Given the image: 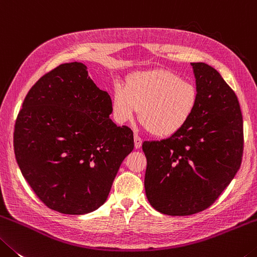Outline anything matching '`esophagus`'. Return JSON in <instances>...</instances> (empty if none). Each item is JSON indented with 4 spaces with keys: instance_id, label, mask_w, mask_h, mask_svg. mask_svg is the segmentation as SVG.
I'll use <instances>...</instances> for the list:
<instances>
[{
    "instance_id": "1",
    "label": "esophagus",
    "mask_w": 257,
    "mask_h": 257,
    "mask_svg": "<svg viewBox=\"0 0 257 257\" xmlns=\"http://www.w3.org/2000/svg\"><path fill=\"white\" fill-rule=\"evenodd\" d=\"M141 146H142L141 138L139 137L138 134H136V136H134V147H136V149H140Z\"/></svg>"
}]
</instances>
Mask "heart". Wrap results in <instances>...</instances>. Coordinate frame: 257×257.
Listing matches in <instances>:
<instances>
[{"mask_svg":"<svg viewBox=\"0 0 257 257\" xmlns=\"http://www.w3.org/2000/svg\"><path fill=\"white\" fill-rule=\"evenodd\" d=\"M198 93L191 82L165 69L136 71L112 90V117L130 123L140 109L141 123L158 138L179 133L196 110Z\"/></svg>","mask_w":257,"mask_h":257,"instance_id":"1","label":"heart"}]
</instances>
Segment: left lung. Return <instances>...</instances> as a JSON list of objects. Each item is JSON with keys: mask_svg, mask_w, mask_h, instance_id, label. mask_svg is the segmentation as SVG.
<instances>
[{"mask_svg": "<svg viewBox=\"0 0 257 257\" xmlns=\"http://www.w3.org/2000/svg\"><path fill=\"white\" fill-rule=\"evenodd\" d=\"M191 66L198 93L191 119L174 136L142 145L147 198L156 211L172 216L209 207L234 178L242 156L237 95L213 67Z\"/></svg>", "mask_w": 257, "mask_h": 257, "instance_id": "1", "label": "left lung"}]
</instances>
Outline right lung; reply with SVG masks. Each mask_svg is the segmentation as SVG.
I'll return each instance as SVG.
<instances>
[{"mask_svg": "<svg viewBox=\"0 0 257 257\" xmlns=\"http://www.w3.org/2000/svg\"><path fill=\"white\" fill-rule=\"evenodd\" d=\"M111 111L110 96L82 62L58 66L29 90L16 120L15 155L49 208L83 215L107 200L134 148L131 128L113 123Z\"/></svg>", "mask_w": 257, "mask_h": 257, "instance_id": "right-lung-1", "label": "right lung"}]
</instances>
